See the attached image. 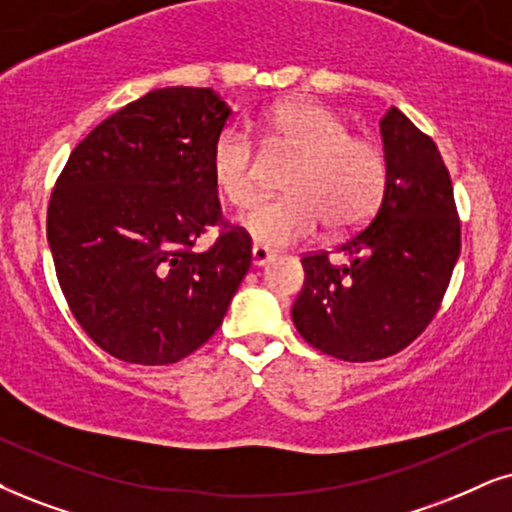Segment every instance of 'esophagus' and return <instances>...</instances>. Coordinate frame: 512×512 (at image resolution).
Segmentation results:
<instances>
[{
  "label": "esophagus",
  "mask_w": 512,
  "mask_h": 512,
  "mask_svg": "<svg viewBox=\"0 0 512 512\" xmlns=\"http://www.w3.org/2000/svg\"><path fill=\"white\" fill-rule=\"evenodd\" d=\"M252 267H264V264L274 260V252H271L269 248H264V245H252Z\"/></svg>",
  "instance_id": "esophagus-1"
}]
</instances>
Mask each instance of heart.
<instances>
[{"label":"heart","instance_id":"b5f03b06","mask_svg":"<svg viewBox=\"0 0 512 512\" xmlns=\"http://www.w3.org/2000/svg\"><path fill=\"white\" fill-rule=\"evenodd\" d=\"M271 151L297 155L286 198L264 200L245 212L241 226L264 248L312 238L321 224L335 234L352 231L378 210L390 165L373 139L352 134L338 113L314 101L278 103L260 120ZM210 174L234 208H248L260 193L262 160L241 129L226 127L210 148Z\"/></svg>","mask_w":512,"mask_h":512}]
</instances>
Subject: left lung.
<instances>
[{"instance_id": "1", "label": "left lung", "mask_w": 512, "mask_h": 512, "mask_svg": "<svg viewBox=\"0 0 512 512\" xmlns=\"http://www.w3.org/2000/svg\"><path fill=\"white\" fill-rule=\"evenodd\" d=\"M390 165L385 196L338 252L302 257L304 286L293 323L309 345L342 361H375L409 347L428 328L461 255L454 186L437 144L399 108L380 120Z\"/></svg>"}]
</instances>
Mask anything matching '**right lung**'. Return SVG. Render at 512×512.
Returning <instances> with one entry per match:
<instances>
[{"instance_id": "right-lung-1", "label": "right lung", "mask_w": 512, "mask_h": 512, "mask_svg": "<svg viewBox=\"0 0 512 512\" xmlns=\"http://www.w3.org/2000/svg\"><path fill=\"white\" fill-rule=\"evenodd\" d=\"M231 108L208 87L153 89L84 137L58 174L47 241L82 331L127 364L167 366L222 326L250 236L222 222L212 141ZM219 223L208 251L192 248Z\"/></svg>"}]
</instances>
